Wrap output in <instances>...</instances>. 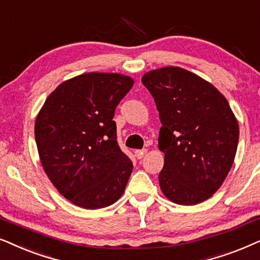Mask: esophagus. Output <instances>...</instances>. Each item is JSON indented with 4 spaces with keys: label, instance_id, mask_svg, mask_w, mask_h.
Returning <instances> with one entry per match:
<instances>
[{
    "label": "esophagus",
    "instance_id": "1",
    "mask_svg": "<svg viewBox=\"0 0 260 260\" xmlns=\"http://www.w3.org/2000/svg\"><path fill=\"white\" fill-rule=\"evenodd\" d=\"M134 154H136V157L138 159H141L145 154H146V150H137L136 152H134Z\"/></svg>",
    "mask_w": 260,
    "mask_h": 260
}]
</instances>
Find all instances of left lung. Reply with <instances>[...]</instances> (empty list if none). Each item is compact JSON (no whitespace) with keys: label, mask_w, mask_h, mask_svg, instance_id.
Masks as SVG:
<instances>
[{"label":"left lung","mask_w":260,"mask_h":260,"mask_svg":"<svg viewBox=\"0 0 260 260\" xmlns=\"http://www.w3.org/2000/svg\"><path fill=\"white\" fill-rule=\"evenodd\" d=\"M160 117L164 152L159 184L172 202L192 206L209 199L227 177L239 141V124L215 86L184 69L168 67L141 79Z\"/></svg>","instance_id":"1"}]
</instances>
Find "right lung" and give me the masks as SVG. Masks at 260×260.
<instances>
[{
	"label": "right lung",
	"instance_id": "add662e5",
	"mask_svg": "<svg viewBox=\"0 0 260 260\" xmlns=\"http://www.w3.org/2000/svg\"><path fill=\"white\" fill-rule=\"evenodd\" d=\"M134 84L128 76L89 72L57 86L36 120L43 168L65 199L85 209L120 199L132 160L117 144L114 113Z\"/></svg>",
	"mask_w": 260,
	"mask_h": 260
}]
</instances>
